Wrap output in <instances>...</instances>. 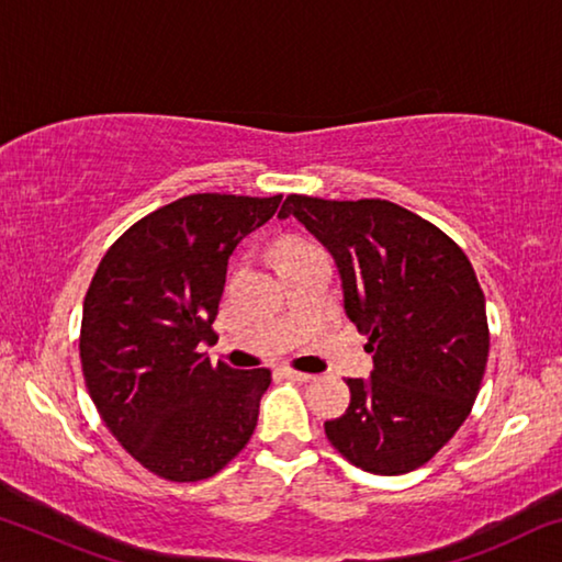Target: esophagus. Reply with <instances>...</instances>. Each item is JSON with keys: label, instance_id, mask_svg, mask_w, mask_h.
<instances>
[{"label": "esophagus", "instance_id": "1", "mask_svg": "<svg viewBox=\"0 0 562 562\" xmlns=\"http://www.w3.org/2000/svg\"><path fill=\"white\" fill-rule=\"evenodd\" d=\"M282 374L288 376V379H292V382H310V379H315L312 374L297 372V369H290V367H284V369H282Z\"/></svg>", "mask_w": 562, "mask_h": 562}]
</instances>
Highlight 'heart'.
Here are the masks:
<instances>
[{"label": "heart", "instance_id": "1", "mask_svg": "<svg viewBox=\"0 0 562 562\" xmlns=\"http://www.w3.org/2000/svg\"><path fill=\"white\" fill-rule=\"evenodd\" d=\"M302 247H310V245H307V243H302V240H288V243H282V245H280L278 255H284V252H294V250H302Z\"/></svg>", "mask_w": 562, "mask_h": 562}]
</instances>
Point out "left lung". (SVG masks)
<instances>
[{
    "label": "left lung",
    "instance_id": "obj_1",
    "mask_svg": "<svg viewBox=\"0 0 562 562\" xmlns=\"http://www.w3.org/2000/svg\"><path fill=\"white\" fill-rule=\"evenodd\" d=\"M288 215L331 252L347 315L374 355L367 382L347 379V412L325 422L329 443L376 475L418 469L459 431L486 372V297L471 260L434 223L379 198L292 193Z\"/></svg>",
    "mask_w": 562,
    "mask_h": 562
}]
</instances>
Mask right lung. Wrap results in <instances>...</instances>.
Masks as SVG:
<instances>
[{
    "instance_id": "1",
    "label": "right lung",
    "mask_w": 562,
    "mask_h": 562,
    "mask_svg": "<svg viewBox=\"0 0 562 562\" xmlns=\"http://www.w3.org/2000/svg\"><path fill=\"white\" fill-rule=\"evenodd\" d=\"M282 195L193 193L140 217L103 255L83 297V382L106 429L146 471L195 483L258 426L270 369L211 364L227 260Z\"/></svg>"
}]
</instances>
